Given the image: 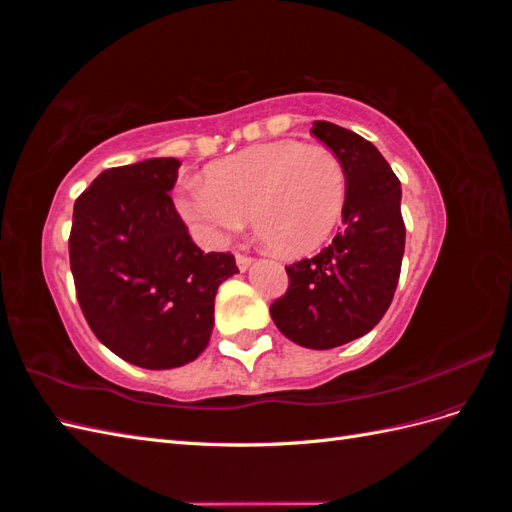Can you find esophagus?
<instances>
[{
  "label": "esophagus",
  "instance_id": "esophagus-1",
  "mask_svg": "<svg viewBox=\"0 0 512 512\" xmlns=\"http://www.w3.org/2000/svg\"><path fill=\"white\" fill-rule=\"evenodd\" d=\"M235 260H237V267H239V271H247V267H250L252 262H254V258H252V256H247V254H237V256H235Z\"/></svg>",
  "mask_w": 512,
  "mask_h": 512
}]
</instances>
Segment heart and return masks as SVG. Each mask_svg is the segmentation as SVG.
<instances>
[{
    "mask_svg": "<svg viewBox=\"0 0 512 512\" xmlns=\"http://www.w3.org/2000/svg\"><path fill=\"white\" fill-rule=\"evenodd\" d=\"M342 162L322 145L277 141L245 149L181 185L177 207L203 235L224 239L254 220L275 252L314 250L344 207Z\"/></svg>",
    "mask_w": 512,
    "mask_h": 512,
    "instance_id": "heart-1",
    "label": "heart"
}]
</instances>
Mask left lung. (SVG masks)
I'll return each mask as SVG.
<instances>
[{"instance_id":"8db88e82","label":"left lung","mask_w":512,"mask_h":512,"mask_svg":"<svg viewBox=\"0 0 512 512\" xmlns=\"http://www.w3.org/2000/svg\"><path fill=\"white\" fill-rule=\"evenodd\" d=\"M314 136L342 162L344 226L312 258L286 267L288 290L271 318L294 344L329 350L369 333L389 309L406 247L401 183L382 153L352 130L314 121Z\"/></svg>"}]
</instances>
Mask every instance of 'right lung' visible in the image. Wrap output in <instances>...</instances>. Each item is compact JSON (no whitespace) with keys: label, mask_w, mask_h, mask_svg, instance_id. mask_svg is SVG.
<instances>
[{"label":"right lung","mask_w":512,"mask_h":512,"mask_svg":"<svg viewBox=\"0 0 512 512\" xmlns=\"http://www.w3.org/2000/svg\"><path fill=\"white\" fill-rule=\"evenodd\" d=\"M181 162L108 168L76 198L68 239L89 329L123 361L170 369L209 344L218 286L239 273L230 252L205 254L170 198Z\"/></svg>","instance_id":"add662e5"}]
</instances>
